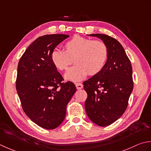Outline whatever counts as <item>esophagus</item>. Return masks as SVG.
<instances>
[{
  "label": "esophagus",
  "instance_id": "obj_1",
  "mask_svg": "<svg viewBox=\"0 0 151 151\" xmlns=\"http://www.w3.org/2000/svg\"><path fill=\"white\" fill-rule=\"evenodd\" d=\"M76 87L78 90H80V89H81L83 87V84L81 83H79L76 84Z\"/></svg>",
  "mask_w": 151,
  "mask_h": 151
}]
</instances>
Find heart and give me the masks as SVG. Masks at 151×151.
<instances>
[{
    "instance_id": "obj_1",
    "label": "heart",
    "mask_w": 151,
    "mask_h": 151,
    "mask_svg": "<svg viewBox=\"0 0 151 151\" xmlns=\"http://www.w3.org/2000/svg\"><path fill=\"white\" fill-rule=\"evenodd\" d=\"M107 58V48L103 42L92 40L85 37L74 36L64 45V51L55 50L51 55V61L58 70L70 68L64 74L66 80L79 81L88 75L94 76L104 68Z\"/></svg>"
}]
</instances>
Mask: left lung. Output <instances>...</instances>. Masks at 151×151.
Instances as JSON below:
<instances>
[{
    "mask_svg": "<svg viewBox=\"0 0 151 151\" xmlns=\"http://www.w3.org/2000/svg\"><path fill=\"white\" fill-rule=\"evenodd\" d=\"M107 46V58L101 71L83 82L87 93L85 107L91 121L106 127L118 120L127 108L133 91L132 68L122 45L106 35L93 34Z\"/></svg>",
    "mask_w": 151,
    "mask_h": 151,
    "instance_id": "8db88e82",
    "label": "left lung"
}]
</instances>
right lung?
I'll return each instance as SVG.
<instances>
[{"label":"right lung","instance_id":"right-lung-1","mask_svg":"<svg viewBox=\"0 0 151 151\" xmlns=\"http://www.w3.org/2000/svg\"><path fill=\"white\" fill-rule=\"evenodd\" d=\"M70 36L47 35L36 39L18 63L16 89L27 116L47 130L57 128L66 116V106L76 91L51 61L55 48Z\"/></svg>","mask_w":151,"mask_h":151}]
</instances>
